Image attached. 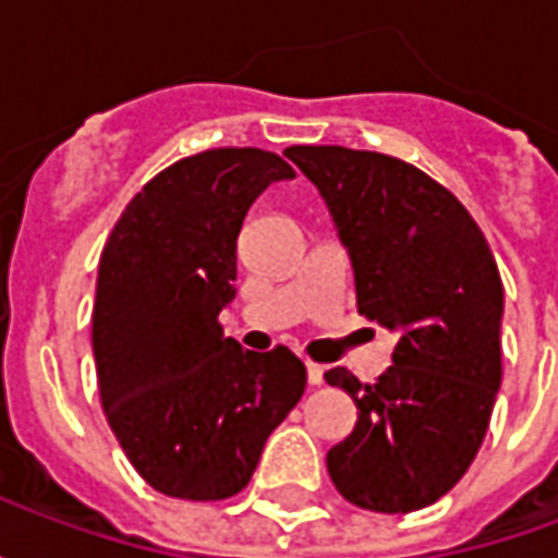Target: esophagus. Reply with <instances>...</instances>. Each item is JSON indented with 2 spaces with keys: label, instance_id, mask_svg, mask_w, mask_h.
Instances as JSON below:
<instances>
[{
  "label": "esophagus",
  "instance_id": "obj_1",
  "mask_svg": "<svg viewBox=\"0 0 558 558\" xmlns=\"http://www.w3.org/2000/svg\"><path fill=\"white\" fill-rule=\"evenodd\" d=\"M307 383H311V386H323V383H326V371H323L319 364L307 362Z\"/></svg>",
  "mask_w": 558,
  "mask_h": 558
}]
</instances>
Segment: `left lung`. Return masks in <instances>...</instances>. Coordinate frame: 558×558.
I'll return each mask as SVG.
<instances>
[{"label": "left lung", "instance_id": "1", "mask_svg": "<svg viewBox=\"0 0 558 558\" xmlns=\"http://www.w3.org/2000/svg\"><path fill=\"white\" fill-rule=\"evenodd\" d=\"M311 179L350 254L359 314L398 335L376 386L335 367L355 430L328 451L347 502L410 514L466 475L502 383L505 290L478 223L412 163L343 146L283 151Z\"/></svg>", "mask_w": 558, "mask_h": 558}]
</instances>
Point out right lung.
<instances>
[{"mask_svg":"<svg viewBox=\"0 0 558 558\" xmlns=\"http://www.w3.org/2000/svg\"><path fill=\"white\" fill-rule=\"evenodd\" d=\"M283 179L290 163L263 148L199 151L158 172L107 239L92 314L104 415L163 496L215 502L247 487L304 395L287 347L242 350L218 326L244 215Z\"/></svg>","mask_w":558,"mask_h":558,"instance_id":"1","label":"right lung"}]
</instances>
